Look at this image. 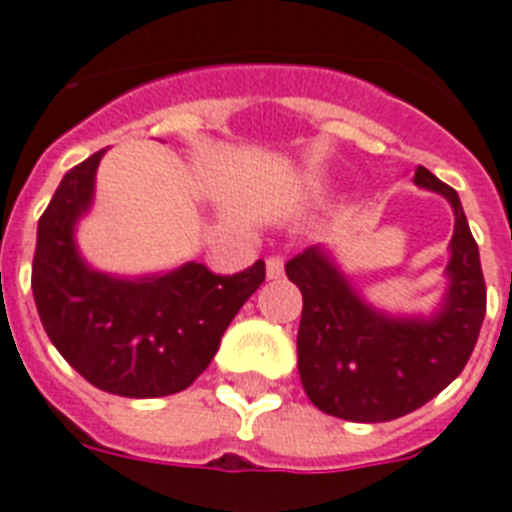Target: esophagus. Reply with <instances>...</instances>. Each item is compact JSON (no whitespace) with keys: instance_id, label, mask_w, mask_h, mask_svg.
<instances>
[{"instance_id":"obj_1","label":"esophagus","mask_w":512,"mask_h":512,"mask_svg":"<svg viewBox=\"0 0 512 512\" xmlns=\"http://www.w3.org/2000/svg\"><path fill=\"white\" fill-rule=\"evenodd\" d=\"M265 273H268L270 281H276V278L283 276V257L273 255L265 260Z\"/></svg>"}]
</instances>
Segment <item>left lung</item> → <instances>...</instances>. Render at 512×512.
Segmentation results:
<instances>
[{
    "instance_id": "obj_1",
    "label": "left lung",
    "mask_w": 512,
    "mask_h": 512,
    "mask_svg": "<svg viewBox=\"0 0 512 512\" xmlns=\"http://www.w3.org/2000/svg\"><path fill=\"white\" fill-rule=\"evenodd\" d=\"M414 184L445 197L455 216L448 289L429 317L372 307L320 244L286 263L304 299L296 336L304 393L346 422H390L432 401L461 375L482 330L487 286L461 197L424 166Z\"/></svg>"
}]
</instances>
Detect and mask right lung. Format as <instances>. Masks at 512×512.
Here are the masks:
<instances>
[{
  "mask_svg": "<svg viewBox=\"0 0 512 512\" xmlns=\"http://www.w3.org/2000/svg\"><path fill=\"white\" fill-rule=\"evenodd\" d=\"M106 148L64 174L38 221L33 299L46 336L90 385L124 398L190 388L265 281V263L216 276L203 263L127 278L90 268L75 242Z\"/></svg>",
  "mask_w": 512,
  "mask_h": 512,
  "instance_id": "obj_1",
  "label": "right lung"
}]
</instances>
